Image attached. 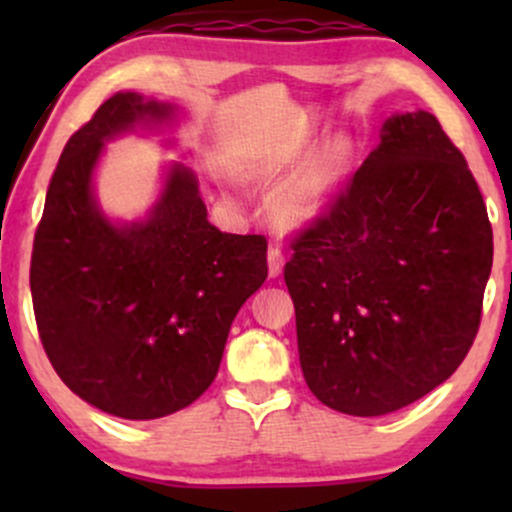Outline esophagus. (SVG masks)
Returning a JSON list of instances; mask_svg holds the SVG:
<instances>
[{
  "mask_svg": "<svg viewBox=\"0 0 512 512\" xmlns=\"http://www.w3.org/2000/svg\"><path fill=\"white\" fill-rule=\"evenodd\" d=\"M284 252L279 250V245H269V252H267V264H269V276H279L284 272Z\"/></svg>",
  "mask_w": 512,
  "mask_h": 512,
  "instance_id": "1",
  "label": "esophagus"
}]
</instances>
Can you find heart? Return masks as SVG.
Listing matches in <instances>:
<instances>
[{
	"mask_svg": "<svg viewBox=\"0 0 512 512\" xmlns=\"http://www.w3.org/2000/svg\"><path fill=\"white\" fill-rule=\"evenodd\" d=\"M349 144L344 139H332L320 149L313 161L274 197L272 211L276 221L284 226H303L315 221L330 202L334 187L342 178Z\"/></svg>",
	"mask_w": 512,
	"mask_h": 512,
	"instance_id": "heart-1",
	"label": "heart"
}]
</instances>
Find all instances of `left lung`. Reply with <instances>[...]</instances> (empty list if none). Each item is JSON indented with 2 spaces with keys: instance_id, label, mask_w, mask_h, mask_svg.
I'll return each instance as SVG.
<instances>
[{
  "instance_id": "obj_1",
  "label": "left lung",
  "mask_w": 512,
  "mask_h": 512,
  "mask_svg": "<svg viewBox=\"0 0 512 512\" xmlns=\"http://www.w3.org/2000/svg\"><path fill=\"white\" fill-rule=\"evenodd\" d=\"M284 267L310 392L383 416L455 373L477 337L493 233L467 161L426 110L387 117L380 144Z\"/></svg>"
}]
</instances>
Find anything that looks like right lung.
<instances>
[{
    "label": "right lung",
    "mask_w": 512,
    "mask_h": 512,
    "mask_svg": "<svg viewBox=\"0 0 512 512\" xmlns=\"http://www.w3.org/2000/svg\"><path fill=\"white\" fill-rule=\"evenodd\" d=\"M175 105L120 91L64 146L31 257L40 342L62 383L105 414L149 421L214 383L240 305L267 279V238L207 221L195 170L173 163L142 221L93 195L105 142L173 120Z\"/></svg>",
    "instance_id": "obj_1"
}]
</instances>
